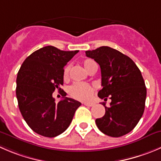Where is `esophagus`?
Returning <instances> with one entry per match:
<instances>
[{"mask_svg":"<svg viewBox=\"0 0 161 161\" xmlns=\"http://www.w3.org/2000/svg\"><path fill=\"white\" fill-rule=\"evenodd\" d=\"M83 104H84V105H86V106H89V107H92V106H93V103H86V102H85V103H83Z\"/></svg>","mask_w":161,"mask_h":161,"instance_id":"obj_1","label":"esophagus"}]
</instances>
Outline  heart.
Here are the masks:
<instances>
[{
    "label": "heart",
    "mask_w": 161,
    "mask_h": 161,
    "mask_svg": "<svg viewBox=\"0 0 161 161\" xmlns=\"http://www.w3.org/2000/svg\"><path fill=\"white\" fill-rule=\"evenodd\" d=\"M96 64L93 60H86L83 61V66L87 71L91 69L93 65ZM70 67L67 66L64 71V78L68 79L69 74ZM93 92V88L90 85L83 82H75L69 88V93L74 98L80 101H87L91 97V95Z\"/></svg>",
    "instance_id": "b5f03b06"
}]
</instances>
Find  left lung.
Segmentation results:
<instances>
[{
  "mask_svg": "<svg viewBox=\"0 0 161 161\" xmlns=\"http://www.w3.org/2000/svg\"><path fill=\"white\" fill-rule=\"evenodd\" d=\"M87 57L100 65L101 86L98 97L112 101L105 103V114L96 119L98 129L111 137H121L131 131L145 110L146 87L142 73L129 57L108 46L86 51Z\"/></svg>",
  "mask_w": 161,
  "mask_h": 161,
  "instance_id": "obj_1",
  "label": "left lung"
}]
</instances>
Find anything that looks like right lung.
<instances>
[{
	"mask_svg": "<svg viewBox=\"0 0 161 161\" xmlns=\"http://www.w3.org/2000/svg\"><path fill=\"white\" fill-rule=\"evenodd\" d=\"M79 50L63 51L52 46L31 53L23 61L16 79L19 108L35 133L53 138L63 133L72 121L79 101L66 97L55 102L53 93L63 90L64 67Z\"/></svg>",
	"mask_w": 161,
	"mask_h": 161,
	"instance_id": "1",
	"label": "right lung"
}]
</instances>
